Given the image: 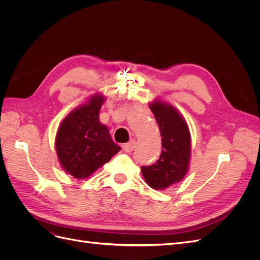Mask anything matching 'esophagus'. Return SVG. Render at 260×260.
<instances>
[{"label": "esophagus", "mask_w": 260, "mask_h": 260, "mask_svg": "<svg viewBox=\"0 0 260 260\" xmlns=\"http://www.w3.org/2000/svg\"><path fill=\"white\" fill-rule=\"evenodd\" d=\"M136 146H137V142L135 140H132V141H130V142H128V143H124V144H122L121 145V147H122V149L124 152H127V153H130V152H132L133 149L136 148Z\"/></svg>", "instance_id": "34e87169"}]
</instances>
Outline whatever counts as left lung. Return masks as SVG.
Returning a JSON list of instances; mask_svg holds the SVG:
<instances>
[{
    "label": "left lung",
    "instance_id": "1",
    "mask_svg": "<svg viewBox=\"0 0 260 260\" xmlns=\"http://www.w3.org/2000/svg\"><path fill=\"white\" fill-rule=\"evenodd\" d=\"M161 136V154L151 166H142L145 182L154 190H164L180 182L188 170L191 136L188 127L177 109L157 100L149 104Z\"/></svg>",
    "mask_w": 260,
    "mask_h": 260
}]
</instances>
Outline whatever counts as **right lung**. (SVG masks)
Returning <instances> with one entry per match:
<instances>
[{
    "mask_svg": "<svg viewBox=\"0 0 260 260\" xmlns=\"http://www.w3.org/2000/svg\"><path fill=\"white\" fill-rule=\"evenodd\" d=\"M104 101V95L95 94L70 112L58 127L55 148L59 164L77 179L90 177L121 149L99 119Z\"/></svg>",
    "mask_w": 260,
    "mask_h": 260,
    "instance_id": "right-lung-1",
    "label": "right lung"
}]
</instances>
